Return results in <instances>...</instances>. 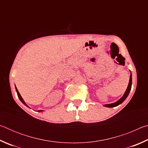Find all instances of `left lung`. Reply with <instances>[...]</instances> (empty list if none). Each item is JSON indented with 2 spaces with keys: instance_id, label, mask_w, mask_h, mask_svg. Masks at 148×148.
Wrapping results in <instances>:
<instances>
[{
  "instance_id": "1",
  "label": "left lung",
  "mask_w": 148,
  "mask_h": 148,
  "mask_svg": "<svg viewBox=\"0 0 148 148\" xmlns=\"http://www.w3.org/2000/svg\"><path fill=\"white\" fill-rule=\"evenodd\" d=\"M131 86H132V75L131 74V76H130V79H129V83L128 85V87H127V89L126 90V91H125V94L123 96L122 98L120 99L118 101H117L116 102H114V103H112V104H106L104 105V106H106V107H109V108H112V107H115V106H118L119 104H121L123 102L126 98L128 96L129 94V92L131 91Z\"/></svg>"
}]
</instances>
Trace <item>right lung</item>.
Listing matches in <instances>:
<instances>
[{
	"label": "right lung",
	"instance_id": "1",
	"mask_svg": "<svg viewBox=\"0 0 148 148\" xmlns=\"http://www.w3.org/2000/svg\"><path fill=\"white\" fill-rule=\"evenodd\" d=\"M16 91H17V96H18V97H19V99L20 101H21L22 102H23V103L25 105H26V106H27V105L25 104V102H24V101L23 100V99H22V97H21V95H20L19 92V91H18V90H17V89L16 88ZM40 111H42V110H40V111H38V112H40Z\"/></svg>",
	"mask_w": 148,
	"mask_h": 148
}]
</instances>
